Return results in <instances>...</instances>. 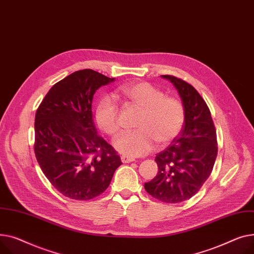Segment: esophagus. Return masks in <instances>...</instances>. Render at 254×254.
Listing matches in <instances>:
<instances>
[{"label": "esophagus", "mask_w": 254, "mask_h": 254, "mask_svg": "<svg viewBox=\"0 0 254 254\" xmlns=\"http://www.w3.org/2000/svg\"><path fill=\"white\" fill-rule=\"evenodd\" d=\"M121 161H122L123 163H130V162H133L134 159H133L132 157H128V156H126V155H122V156H121Z\"/></svg>", "instance_id": "1"}]
</instances>
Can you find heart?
Returning a JSON list of instances; mask_svg holds the SVG:
<instances>
[{
  "mask_svg": "<svg viewBox=\"0 0 254 254\" xmlns=\"http://www.w3.org/2000/svg\"><path fill=\"white\" fill-rule=\"evenodd\" d=\"M120 93L133 104L142 109L134 131L123 132L115 140V147L126 156L138 157L150 153L156 145L167 144L180 134L185 123L182 102L165 96L162 90L147 82L124 85ZM95 119L98 127L111 136L120 130L119 110L115 100L104 96L97 104Z\"/></svg>",
  "mask_w": 254,
  "mask_h": 254,
  "instance_id": "b5f03b06",
  "label": "heart"
}]
</instances>
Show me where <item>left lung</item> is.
Masks as SVG:
<instances>
[{
  "mask_svg": "<svg viewBox=\"0 0 254 254\" xmlns=\"http://www.w3.org/2000/svg\"><path fill=\"white\" fill-rule=\"evenodd\" d=\"M174 86L185 110V125L172 143L157 154L158 174L144 184L150 195L165 203L190 199L210 176L217 156L216 131L211 114L198 91L169 74L161 76Z\"/></svg>",
  "mask_w": 254,
  "mask_h": 254,
  "instance_id": "8db88e82",
  "label": "left lung"
}]
</instances>
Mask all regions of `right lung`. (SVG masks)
<instances>
[{"label":"right lung","mask_w":254,"mask_h":254,"mask_svg":"<svg viewBox=\"0 0 254 254\" xmlns=\"http://www.w3.org/2000/svg\"><path fill=\"white\" fill-rule=\"evenodd\" d=\"M115 81L82 69L57 82L35 118V154L52 186L73 200H90L106 190L120 157L97 133L92 100L98 88Z\"/></svg>","instance_id":"right-lung-1"}]
</instances>
